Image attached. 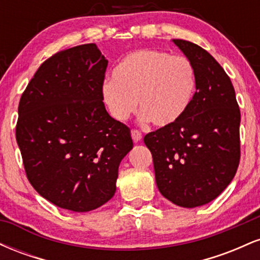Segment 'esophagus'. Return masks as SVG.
Segmentation results:
<instances>
[{
    "label": "esophagus",
    "instance_id": "1",
    "mask_svg": "<svg viewBox=\"0 0 260 260\" xmlns=\"http://www.w3.org/2000/svg\"><path fill=\"white\" fill-rule=\"evenodd\" d=\"M131 134H132V139L134 140L136 143H138L142 140V132H139L138 129H132V132H131Z\"/></svg>",
    "mask_w": 260,
    "mask_h": 260
}]
</instances>
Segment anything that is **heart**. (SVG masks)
I'll use <instances>...</instances> for the list:
<instances>
[{
  "label": "heart",
  "mask_w": 260,
  "mask_h": 260,
  "mask_svg": "<svg viewBox=\"0 0 260 260\" xmlns=\"http://www.w3.org/2000/svg\"><path fill=\"white\" fill-rule=\"evenodd\" d=\"M196 85V68L189 58L140 49L117 64L113 79L104 83L103 98L116 120H127L138 103L144 120L164 127L174 124L187 112Z\"/></svg>",
  "instance_id": "b5f03b06"
}]
</instances>
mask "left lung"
<instances>
[{
	"instance_id": "1",
	"label": "left lung",
	"mask_w": 260,
	"mask_h": 260,
	"mask_svg": "<svg viewBox=\"0 0 260 260\" xmlns=\"http://www.w3.org/2000/svg\"><path fill=\"white\" fill-rule=\"evenodd\" d=\"M174 43L194 64V96L181 120L148 133L144 143L161 194L176 205L196 208L215 199L234 180L241 159V112L234 85L216 59L190 41Z\"/></svg>"
}]
</instances>
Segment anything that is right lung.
<instances>
[{
    "instance_id": "right-lung-1",
    "label": "right lung",
    "mask_w": 260,
    "mask_h": 260,
    "mask_svg": "<svg viewBox=\"0 0 260 260\" xmlns=\"http://www.w3.org/2000/svg\"><path fill=\"white\" fill-rule=\"evenodd\" d=\"M107 59L95 44L62 50L39 67L18 106L16 139L26 177L52 204L84 213L116 192L131 129L109 115Z\"/></svg>"
}]
</instances>
